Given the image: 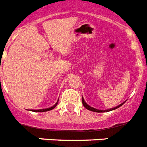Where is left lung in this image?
Listing matches in <instances>:
<instances>
[{"instance_id": "left-lung-1", "label": "left lung", "mask_w": 147, "mask_h": 147, "mask_svg": "<svg viewBox=\"0 0 147 147\" xmlns=\"http://www.w3.org/2000/svg\"><path fill=\"white\" fill-rule=\"evenodd\" d=\"M125 101H124V102H125ZM124 102H123L122 104H121L120 105H118V106H117V107H113V108H110V109H107V110H99V109H96V108H94V107H91L90 105H88L87 103L85 102V100H84V98H82V104H83V105H84V107H85V108H87L88 110L91 111L98 112V113H101V112H107V111H113V110H115V109H117V108H118V107H121V106H122V105L124 104Z\"/></svg>"}]
</instances>
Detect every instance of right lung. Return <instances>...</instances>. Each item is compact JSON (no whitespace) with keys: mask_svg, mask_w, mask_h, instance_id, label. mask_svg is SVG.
I'll use <instances>...</instances> for the list:
<instances>
[{"mask_svg":"<svg viewBox=\"0 0 147 147\" xmlns=\"http://www.w3.org/2000/svg\"><path fill=\"white\" fill-rule=\"evenodd\" d=\"M58 101H59V99H58L57 102L55 103V105L52 106V107H49V108H46V109H40V110H31V111H34V112H45V111H51V110L54 109L56 105H58Z\"/></svg>","mask_w":147,"mask_h":147,"instance_id":"1","label":"right lung"}]
</instances>
